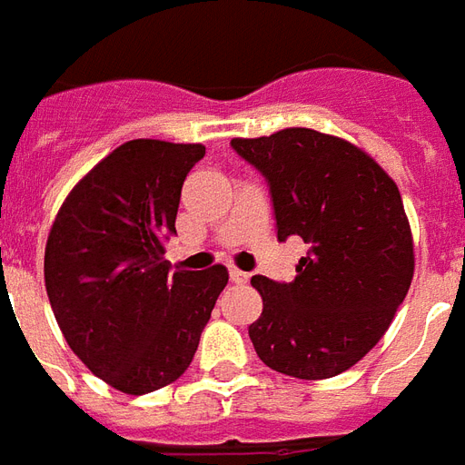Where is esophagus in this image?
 <instances>
[{"mask_svg":"<svg viewBox=\"0 0 465 465\" xmlns=\"http://www.w3.org/2000/svg\"><path fill=\"white\" fill-rule=\"evenodd\" d=\"M229 278H232V282H246L248 280V272L239 271V268H229Z\"/></svg>","mask_w":465,"mask_h":465,"instance_id":"obj_1","label":"esophagus"}]
</instances>
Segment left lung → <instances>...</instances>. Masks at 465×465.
I'll return each instance as SVG.
<instances>
[{
	"mask_svg": "<svg viewBox=\"0 0 465 465\" xmlns=\"http://www.w3.org/2000/svg\"><path fill=\"white\" fill-rule=\"evenodd\" d=\"M268 180L278 239L310 243L292 282L256 275L258 359L300 381L356 366L388 331L414 275V246L392 177L349 141L314 129L233 138Z\"/></svg>",
	"mask_w": 465,
	"mask_h": 465,
	"instance_id": "obj_1",
	"label": "left lung"
}]
</instances>
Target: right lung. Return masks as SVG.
<instances>
[{
  "mask_svg": "<svg viewBox=\"0 0 465 465\" xmlns=\"http://www.w3.org/2000/svg\"><path fill=\"white\" fill-rule=\"evenodd\" d=\"M202 143L126 141L63 202L45 243V292L75 356L126 395L165 388L193 363L229 282L224 265L170 271L187 173Z\"/></svg>",
  "mask_w": 465,
  "mask_h": 465,
  "instance_id": "add662e5",
  "label": "right lung"
}]
</instances>
